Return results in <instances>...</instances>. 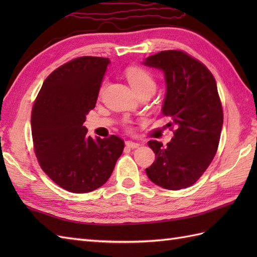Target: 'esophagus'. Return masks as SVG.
<instances>
[{
    "mask_svg": "<svg viewBox=\"0 0 257 257\" xmlns=\"http://www.w3.org/2000/svg\"><path fill=\"white\" fill-rule=\"evenodd\" d=\"M125 146H127L128 148L136 149V148H139L140 144H138V143H134V141H125Z\"/></svg>",
    "mask_w": 257,
    "mask_h": 257,
    "instance_id": "34e87169",
    "label": "esophagus"
}]
</instances>
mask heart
<instances>
[{"instance_id":"1","label":"heart","mask_w":257,"mask_h":257,"mask_svg":"<svg viewBox=\"0 0 257 257\" xmlns=\"http://www.w3.org/2000/svg\"><path fill=\"white\" fill-rule=\"evenodd\" d=\"M125 77H127L132 88L137 92L141 94L145 91L154 92L156 90V81L152 77V75L141 67L132 66L125 69ZM103 86L101 87V90Z\"/></svg>"}]
</instances>
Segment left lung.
Wrapping results in <instances>:
<instances>
[{"label": "left lung", "mask_w": 257, "mask_h": 257, "mask_svg": "<svg viewBox=\"0 0 257 257\" xmlns=\"http://www.w3.org/2000/svg\"><path fill=\"white\" fill-rule=\"evenodd\" d=\"M144 65L163 72L166 96L162 113L171 118L173 138L148 143L156 160L146 169L155 184L168 190L188 188L210 166L219 147L223 110L215 79L203 64L181 51H163Z\"/></svg>", "instance_id": "left-lung-1"}]
</instances>
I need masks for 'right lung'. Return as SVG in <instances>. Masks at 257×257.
<instances>
[{
    "instance_id": "obj_1",
    "label": "right lung",
    "mask_w": 257,
    "mask_h": 257,
    "mask_svg": "<svg viewBox=\"0 0 257 257\" xmlns=\"http://www.w3.org/2000/svg\"><path fill=\"white\" fill-rule=\"evenodd\" d=\"M109 58H75L48 76L32 110V136L40 166L59 187L91 192L107 182L123 150L117 136L92 139L83 124L96 106Z\"/></svg>"
}]
</instances>
